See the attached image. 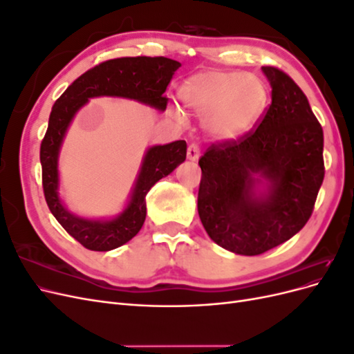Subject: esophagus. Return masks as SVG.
I'll return each instance as SVG.
<instances>
[{"label":"esophagus","mask_w":354,"mask_h":354,"mask_svg":"<svg viewBox=\"0 0 354 354\" xmlns=\"http://www.w3.org/2000/svg\"><path fill=\"white\" fill-rule=\"evenodd\" d=\"M199 155H201L199 146H198L196 143H192V145H189V147H187V158H189L190 160H198Z\"/></svg>","instance_id":"esophagus-1"}]
</instances>
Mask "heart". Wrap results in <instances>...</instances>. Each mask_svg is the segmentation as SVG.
<instances>
[{"mask_svg": "<svg viewBox=\"0 0 354 354\" xmlns=\"http://www.w3.org/2000/svg\"><path fill=\"white\" fill-rule=\"evenodd\" d=\"M266 97L261 80L238 72L199 73L180 88L183 104L201 116H209V130L218 137H233L248 127L261 112Z\"/></svg>", "mask_w": 354, "mask_h": 354, "instance_id": "heart-1", "label": "heart"}]
</instances>
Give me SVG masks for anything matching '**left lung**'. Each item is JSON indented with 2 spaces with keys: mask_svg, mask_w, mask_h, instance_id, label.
<instances>
[{
  "mask_svg": "<svg viewBox=\"0 0 354 354\" xmlns=\"http://www.w3.org/2000/svg\"><path fill=\"white\" fill-rule=\"evenodd\" d=\"M263 72L272 103L259 125L199 158V218L214 242L241 255H260L301 230L325 176L324 130L306 94L283 71ZM254 174L270 181L267 194L254 195Z\"/></svg>",
  "mask_w": 354,
  "mask_h": 354,
  "instance_id": "obj_1",
  "label": "left lung"
}]
</instances>
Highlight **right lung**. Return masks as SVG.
Instances as JSON below:
<instances>
[{"instance_id":"obj_1","label":"right lung","mask_w":354,"mask_h":354,"mask_svg":"<svg viewBox=\"0 0 354 354\" xmlns=\"http://www.w3.org/2000/svg\"><path fill=\"white\" fill-rule=\"evenodd\" d=\"M181 65L168 57H120L99 63L75 80L53 104L47 133L41 142L42 189L53 216L72 238L91 251H111L133 239L146 218V195L162 177L186 159L187 145L177 140L147 151L133 195L124 212L111 221L85 220L71 214L57 195V156L63 137L75 113L91 97L118 95L165 111L164 93Z\"/></svg>"}]
</instances>
